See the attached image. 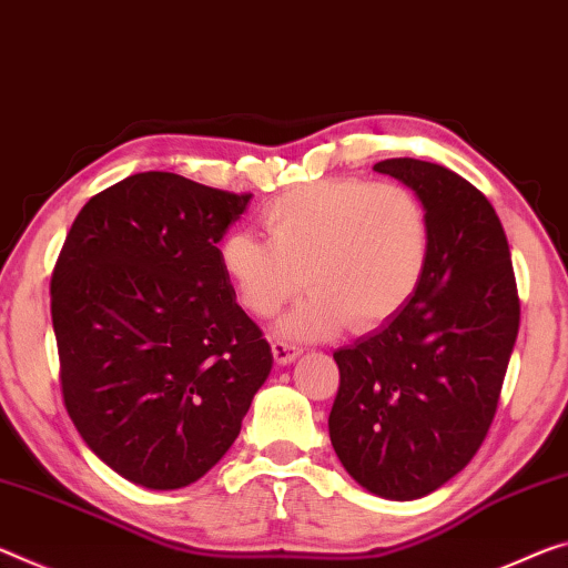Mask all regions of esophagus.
<instances>
[{
	"label": "esophagus",
	"instance_id": "obj_1",
	"mask_svg": "<svg viewBox=\"0 0 568 568\" xmlns=\"http://www.w3.org/2000/svg\"><path fill=\"white\" fill-rule=\"evenodd\" d=\"M273 356L277 364L285 366V364H293L295 358L301 356V348L295 344H287V341H273Z\"/></svg>",
	"mask_w": 568,
	"mask_h": 568
}]
</instances>
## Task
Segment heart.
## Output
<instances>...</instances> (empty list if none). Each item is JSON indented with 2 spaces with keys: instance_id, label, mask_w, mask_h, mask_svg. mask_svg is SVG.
<instances>
[{
  "instance_id": "heart-1",
  "label": "heart",
  "mask_w": 568,
  "mask_h": 568,
  "mask_svg": "<svg viewBox=\"0 0 568 568\" xmlns=\"http://www.w3.org/2000/svg\"><path fill=\"white\" fill-rule=\"evenodd\" d=\"M267 240L235 232L220 263L242 308L257 318L281 313L311 287L283 333L326 338L346 326L368 331L412 301L429 260V220L404 184L321 179L263 206Z\"/></svg>"
}]
</instances>
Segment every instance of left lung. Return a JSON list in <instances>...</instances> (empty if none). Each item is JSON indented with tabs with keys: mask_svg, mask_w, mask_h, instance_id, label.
Returning a JSON list of instances; mask_svg holds the SVG:
<instances>
[{
	"mask_svg": "<svg viewBox=\"0 0 568 568\" xmlns=\"http://www.w3.org/2000/svg\"><path fill=\"white\" fill-rule=\"evenodd\" d=\"M425 204L429 260L404 308L338 348L331 445L362 488L414 500L455 478L498 409L520 301L493 204L467 179L419 159L374 164Z\"/></svg>",
	"mask_w": 568,
	"mask_h": 568,
	"instance_id": "obj_1",
	"label": "left lung"
}]
</instances>
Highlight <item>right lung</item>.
<instances>
[{
  "label": "right lung",
  "mask_w": 568,
  "mask_h": 568,
  "mask_svg": "<svg viewBox=\"0 0 568 568\" xmlns=\"http://www.w3.org/2000/svg\"><path fill=\"white\" fill-rule=\"evenodd\" d=\"M252 194L143 171L90 196L52 270L65 409L125 480H200L240 435L273 368L235 301L220 240Z\"/></svg>",
  "instance_id": "add662e5"
}]
</instances>
